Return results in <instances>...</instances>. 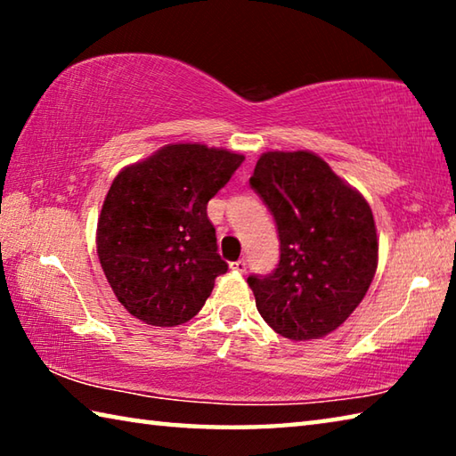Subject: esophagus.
<instances>
[{
  "label": "esophagus",
  "mask_w": 456,
  "mask_h": 456,
  "mask_svg": "<svg viewBox=\"0 0 456 456\" xmlns=\"http://www.w3.org/2000/svg\"><path fill=\"white\" fill-rule=\"evenodd\" d=\"M231 269H233V272H237V273H245V269H247V261L245 259H237V261H231Z\"/></svg>",
  "instance_id": "obj_1"
}]
</instances>
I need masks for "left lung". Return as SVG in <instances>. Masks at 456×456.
I'll list each match as a JSON object with an SVG mask.
<instances>
[{"mask_svg": "<svg viewBox=\"0 0 456 456\" xmlns=\"http://www.w3.org/2000/svg\"><path fill=\"white\" fill-rule=\"evenodd\" d=\"M249 183L281 243L273 273L247 277L257 312L288 339L328 336L374 280L378 235L368 200L310 151L264 152Z\"/></svg>", "mask_w": 456, "mask_h": 456, "instance_id": "left-lung-1", "label": "left lung"}]
</instances>
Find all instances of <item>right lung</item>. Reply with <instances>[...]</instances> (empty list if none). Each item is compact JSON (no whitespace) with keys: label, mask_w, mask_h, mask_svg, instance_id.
Segmentation results:
<instances>
[{"label":"right lung","mask_w":456,"mask_h":456,"mask_svg":"<svg viewBox=\"0 0 456 456\" xmlns=\"http://www.w3.org/2000/svg\"><path fill=\"white\" fill-rule=\"evenodd\" d=\"M243 154L197 142L167 144L112 181L98 217L96 251L125 310L149 326L195 318L227 272L207 203Z\"/></svg>","instance_id":"right-lung-1"}]
</instances>
